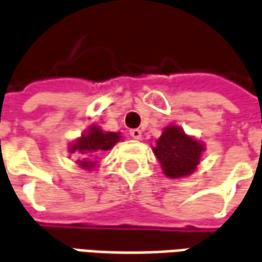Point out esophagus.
Returning <instances> with one entry per match:
<instances>
[{"label":"esophagus","instance_id":"34e87169","mask_svg":"<svg viewBox=\"0 0 262 262\" xmlns=\"http://www.w3.org/2000/svg\"><path fill=\"white\" fill-rule=\"evenodd\" d=\"M129 135L132 136V139H140V138H142V132L139 130V129H132V130L129 132Z\"/></svg>","mask_w":262,"mask_h":262}]
</instances>
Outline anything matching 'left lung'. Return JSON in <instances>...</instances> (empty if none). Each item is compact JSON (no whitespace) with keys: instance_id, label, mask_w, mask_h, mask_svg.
<instances>
[{"instance_id":"8db88e82","label":"left lung","mask_w":262,"mask_h":262,"mask_svg":"<svg viewBox=\"0 0 262 262\" xmlns=\"http://www.w3.org/2000/svg\"><path fill=\"white\" fill-rule=\"evenodd\" d=\"M154 150L169 178H182L195 170L204 146L186 136L179 127L169 126Z\"/></svg>"}]
</instances>
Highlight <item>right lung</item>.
<instances>
[{
  "mask_svg": "<svg viewBox=\"0 0 262 262\" xmlns=\"http://www.w3.org/2000/svg\"><path fill=\"white\" fill-rule=\"evenodd\" d=\"M119 140H120V136L117 133H113V132L103 133L97 127H92V130L87 135H83L76 143L70 146V150L71 152H77L80 158H83V161H80L81 166L90 168L93 165V162L87 161L90 156H94V155L112 149Z\"/></svg>",
  "mask_w": 262,
  "mask_h": 262,
  "instance_id": "right-lung-1",
  "label": "right lung"
}]
</instances>
